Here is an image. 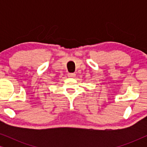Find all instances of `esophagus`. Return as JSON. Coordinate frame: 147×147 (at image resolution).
<instances>
[{
    "instance_id": "esophagus-1",
    "label": "esophagus",
    "mask_w": 147,
    "mask_h": 147,
    "mask_svg": "<svg viewBox=\"0 0 147 147\" xmlns=\"http://www.w3.org/2000/svg\"><path fill=\"white\" fill-rule=\"evenodd\" d=\"M67 76H68V77H69V78H74V77H75L76 74L74 73H69L67 74Z\"/></svg>"
}]
</instances>
